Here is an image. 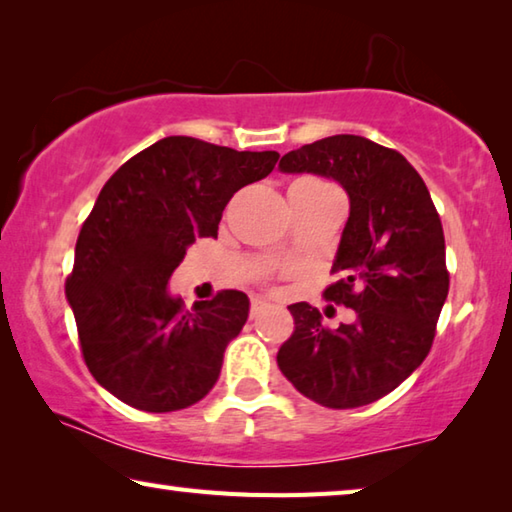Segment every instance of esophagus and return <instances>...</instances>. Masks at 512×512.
Masks as SVG:
<instances>
[{"label":"esophagus","instance_id":"obj_1","mask_svg":"<svg viewBox=\"0 0 512 512\" xmlns=\"http://www.w3.org/2000/svg\"><path fill=\"white\" fill-rule=\"evenodd\" d=\"M266 309H271V302H266L264 298L250 300V316H253V318H257L259 314H264Z\"/></svg>","mask_w":512,"mask_h":512}]
</instances>
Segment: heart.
I'll list each match as a JSON object with an SVG mask.
<instances>
[{
  "label": "heart",
  "instance_id": "b5f03b06",
  "mask_svg": "<svg viewBox=\"0 0 512 512\" xmlns=\"http://www.w3.org/2000/svg\"><path fill=\"white\" fill-rule=\"evenodd\" d=\"M296 185H320V183H314V180H300Z\"/></svg>",
  "mask_w": 512,
  "mask_h": 512
}]
</instances>
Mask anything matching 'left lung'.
I'll return each mask as SVG.
<instances>
[{"label":"left lung","mask_w":512,"mask_h":512,"mask_svg":"<svg viewBox=\"0 0 512 512\" xmlns=\"http://www.w3.org/2000/svg\"><path fill=\"white\" fill-rule=\"evenodd\" d=\"M280 169L334 178L350 196L323 298L354 309L329 329L296 302L293 334L277 366L298 391L329 409H354L395 391L427 359L449 291L443 223L420 173L400 151L359 135H332L282 155Z\"/></svg>","instance_id":"8db88e82"}]
</instances>
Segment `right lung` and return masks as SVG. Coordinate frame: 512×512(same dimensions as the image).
I'll use <instances>...</instances> for the list:
<instances>
[{"label":"right lung","instance_id":"1","mask_svg":"<svg viewBox=\"0 0 512 512\" xmlns=\"http://www.w3.org/2000/svg\"><path fill=\"white\" fill-rule=\"evenodd\" d=\"M277 151L173 135L121 164L76 239L65 293L92 377L140 411L187 409L212 391L248 296L223 289L185 309L167 282L198 237H216L235 192L273 171Z\"/></svg>","mask_w":512,"mask_h":512}]
</instances>
